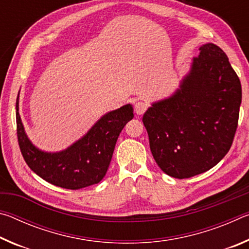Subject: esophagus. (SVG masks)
Masks as SVG:
<instances>
[{"instance_id": "esophagus-1", "label": "esophagus", "mask_w": 249, "mask_h": 249, "mask_svg": "<svg viewBox=\"0 0 249 249\" xmlns=\"http://www.w3.org/2000/svg\"><path fill=\"white\" fill-rule=\"evenodd\" d=\"M134 108H135V113H136L137 115H142L147 109V104L145 102L140 101V102L135 103Z\"/></svg>"}]
</instances>
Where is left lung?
I'll return each instance as SVG.
<instances>
[{"instance_id": "1", "label": "left lung", "mask_w": 249, "mask_h": 249, "mask_svg": "<svg viewBox=\"0 0 249 249\" xmlns=\"http://www.w3.org/2000/svg\"><path fill=\"white\" fill-rule=\"evenodd\" d=\"M171 95L151 103L142 123L150 151L165 174H203L229 153L237 128L242 86L226 53L202 45Z\"/></svg>"}]
</instances>
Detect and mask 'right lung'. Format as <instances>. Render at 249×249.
Masks as SVG:
<instances>
[{"mask_svg": "<svg viewBox=\"0 0 249 249\" xmlns=\"http://www.w3.org/2000/svg\"><path fill=\"white\" fill-rule=\"evenodd\" d=\"M132 104L105 113L92 127L66 149L45 151L29 140L19 115V92L16 99V125L20 151L28 167L47 182L78 190L99 183L111 162L120 133L134 117Z\"/></svg>", "mask_w": 249, "mask_h": 249, "instance_id": "obj_1", "label": "right lung"}]
</instances>
